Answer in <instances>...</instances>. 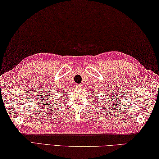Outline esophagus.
Wrapping results in <instances>:
<instances>
[{
  "instance_id": "1",
  "label": "esophagus",
  "mask_w": 159,
  "mask_h": 159,
  "mask_svg": "<svg viewBox=\"0 0 159 159\" xmlns=\"http://www.w3.org/2000/svg\"><path fill=\"white\" fill-rule=\"evenodd\" d=\"M76 88L81 89V88H82V84H77L76 85Z\"/></svg>"
}]
</instances>
